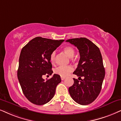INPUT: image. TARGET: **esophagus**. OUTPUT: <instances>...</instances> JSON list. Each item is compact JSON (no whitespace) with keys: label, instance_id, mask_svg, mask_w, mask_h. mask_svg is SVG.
Listing matches in <instances>:
<instances>
[{"label":"esophagus","instance_id":"obj_1","mask_svg":"<svg viewBox=\"0 0 121 121\" xmlns=\"http://www.w3.org/2000/svg\"><path fill=\"white\" fill-rule=\"evenodd\" d=\"M61 79L62 80H64V79H65V77H62V76H61Z\"/></svg>","mask_w":121,"mask_h":121}]
</instances>
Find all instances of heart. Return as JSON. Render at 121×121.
Wrapping results in <instances>:
<instances>
[{"instance_id": "obj_1", "label": "heart", "mask_w": 121, "mask_h": 121, "mask_svg": "<svg viewBox=\"0 0 121 121\" xmlns=\"http://www.w3.org/2000/svg\"><path fill=\"white\" fill-rule=\"evenodd\" d=\"M64 51L68 55V56L70 58L73 57L74 56L75 51L74 48L71 46H66L64 48ZM56 52L55 51L52 52L50 54V59L51 62L52 64H54L56 60ZM73 68L71 66H60L56 68L54 70V73L56 74H57L60 76L62 77H65L68 76L71 72L73 71Z\"/></svg>"}]
</instances>
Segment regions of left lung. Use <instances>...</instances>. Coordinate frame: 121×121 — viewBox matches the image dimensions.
<instances>
[{
	"mask_svg": "<svg viewBox=\"0 0 121 121\" xmlns=\"http://www.w3.org/2000/svg\"><path fill=\"white\" fill-rule=\"evenodd\" d=\"M79 50L80 60L73 74L84 79H74V84L69 88L70 96L80 105H88L97 98L102 89L105 76L102 56L99 48L84 37L66 41Z\"/></svg>",
	"mask_w": 121,
	"mask_h": 121,
	"instance_id": "1",
	"label": "left lung"
}]
</instances>
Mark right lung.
<instances>
[{
    "label": "right lung",
    "mask_w": 121,
    "mask_h": 121,
    "mask_svg": "<svg viewBox=\"0 0 121 121\" xmlns=\"http://www.w3.org/2000/svg\"><path fill=\"white\" fill-rule=\"evenodd\" d=\"M64 41L37 37L21 50L18 79L25 97L35 104L43 105L50 101L55 94L56 86L61 81L57 74H53L46 81L42 76L52 74L50 54Z\"/></svg>",
    "instance_id": "right-lung-1"
}]
</instances>
